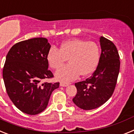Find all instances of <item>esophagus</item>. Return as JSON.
Here are the masks:
<instances>
[{
    "mask_svg": "<svg viewBox=\"0 0 134 134\" xmlns=\"http://www.w3.org/2000/svg\"><path fill=\"white\" fill-rule=\"evenodd\" d=\"M69 85V83H63V82H61V83H60V86H62V87H67V86H68Z\"/></svg>",
    "mask_w": 134,
    "mask_h": 134,
    "instance_id": "obj_1",
    "label": "esophagus"
}]
</instances>
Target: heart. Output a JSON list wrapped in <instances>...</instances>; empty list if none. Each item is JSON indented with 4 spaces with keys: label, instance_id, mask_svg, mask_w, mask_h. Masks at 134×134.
<instances>
[{
    "label": "heart",
    "instance_id": "b5f03b06",
    "mask_svg": "<svg viewBox=\"0 0 134 134\" xmlns=\"http://www.w3.org/2000/svg\"><path fill=\"white\" fill-rule=\"evenodd\" d=\"M69 59V65L55 72V78L63 83L75 80L80 75L86 76L96 69L100 59L97 44L78 38L68 40L60 44L59 49L52 47L46 59L52 69H59Z\"/></svg>",
    "mask_w": 134,
    "mask_h": 134
}]
</instances>
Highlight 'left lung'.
<instances>
[{
  "instance_id": "1",
  "label": "left lung",
  "mask_w": 134,
  "mask_h": 134,
  "mask_svg": "<svg viewBox=\"0 0 134 134\" xmlns=\"http://www.w3.org/2000/svg\"><path fill=\"white\" fill-rule=\"evenodd\" d=\"M101 54L96 70L89 78L75 83L74 104L83 110H92L104 104L112 96L119 73L120 60L117 48L104 37L100 38Z\"/></svg>"
}]
</instances>
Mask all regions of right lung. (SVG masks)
<instances>
[{
  "mask_svg": "<svg viewBox=\"0 0 134 134\" xmlns=\"http://www.w3.org/2000/svg\"><path fill=\"white\" fill-rule=\"evenodd\" d=\"M45 38H34L18 42L6 57L3 77L10 99L18 109L37 115L46 109L53 90L59 83H42L53 74L48 70L46 56L51 48Z\"/></svg>",
  "mask_w": 134,
  "mask_h": 134,
  "instance_id": "add662e5",
  "label": "right lung"
}]
</instances>
